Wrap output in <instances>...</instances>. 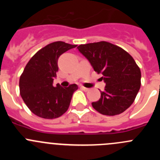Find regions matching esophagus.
<instances>
[{
	"mask_svg": "<svg viewBox=\"0 0 160 160\" xmlns=\"http://www.w3.org/2000/svg\"><path fill=\"white\" fill-rule=\"evenodd\" d=\"M81 89L82 90H84V91H88L89 90V88H87V87H81Z\"/></svg>",
	"mask_w": 160,
	"mask_h": 160,
	"instance_id": "obj_1",
	"label": "esophagus"
}]
</instances>
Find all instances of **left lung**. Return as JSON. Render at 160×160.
<instances>
[{
  "instance_id": "left-lung-1",
  "label": "left lung",
  "mask_w": 160,
  "mask_h": 160,
  "mask_svg": "<svg viewBox=\"0 0 160 160\" xmlns=\"http://www.w3.org/2000/svg\"><path fill=\"white\" fill-rule=\"evenodd\" d=\"M78 49L106 83L99 100L92 102L96 111L113 116L131 107L141 86L140 69L131 55L107 42L80 45Z\"/></svg>"
}]
</instances>
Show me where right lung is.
I'll return each instance as SVG.
<instances>
[{
  "label": "right lung",
  "mask_w": 160,
  "mask_h": 160,
  "mask_svg": "<svg viewBox=\"0 0 160 160\" xmlns=\"http://www.w3.org/2000/svg\"><path fill=\"white\" fill-rule=\"evenodd\" d=\"M76 46L63 42L50 43L37 52L25 66L20 77V94L37 116L49 119L58 118L70 107L77 85L64 88L59 84L54 87L53 82L58 71L59 57Z\"/></svg>",
  "instance_id": "obj_1"
}]
</instances>
